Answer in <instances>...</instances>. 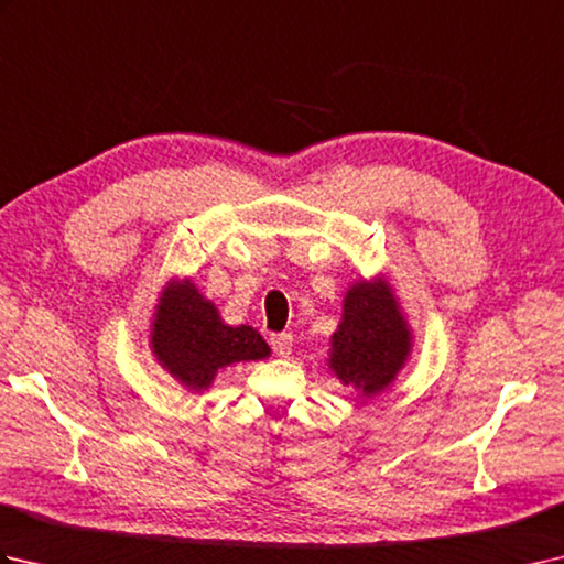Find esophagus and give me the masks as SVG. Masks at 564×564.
I'll use <instances>...</instances> for the list:
<instances>
[{
  "label": "esophagus",
  "instance_id": "34e87169",
  "mask_svg": "<svg viewBox=\"0 0 564 564\" xmlns=\"http://www.w3.org/2000/svg\"><path fill=\"white\" fill-rule=\"evenodd\" d=\"M271 349L275 356H289L293 349V334L291 332H281L271 337Z\"/></svg>",
  "mask_w": 564,
  "mask_h": 564
}]
</instances>
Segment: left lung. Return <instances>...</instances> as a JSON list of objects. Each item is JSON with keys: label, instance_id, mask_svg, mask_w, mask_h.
<instances>
[{"label": "left lung", "instance_id": "obj_1", "mask_svg": "<svg viewBox=\"0 0 564 564\" xmlns=\"http://www.w3.org/2000/svg\"><path fill=\"white\" fill-rule=\"evenodd\" d=\"M410 354V329L404 325L390 285L356 283L346 293L344 319L332 337L329 366L344 382L366 398L386 390Z\"/></svg>", "mask_w": 564, "mask_h": 564}]
</instances>
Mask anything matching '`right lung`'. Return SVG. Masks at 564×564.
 I'll return each instance as SVG.
<instances>
[{"mask_svg":"<svg viewBox=\"0 0 564 564\" xmlns=\"http://www.w3.org/2000/svg\"><path fill=\"white\" fill-rule=\"evenodd\" d=\"M152 349L162 366L191 390H206L220 368L259 361L271 354L257 329L227 327L213 303L203 301L194 283L164 291L152 322Z\"/></svg>","mask_w":564,"mask_h":564,"instance_id":"obj_1","label":"right lung"}]
</instances>
